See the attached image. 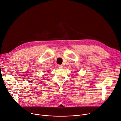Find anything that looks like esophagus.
<instances>
[{
    "instance_id": "obj_1",
    "label": "esophagus",
    "mask_w": 121,
    "mask_h": 121,
    "mask_svg": "<svg viewBox=\"0 0 121 121\" xmlns=\"http://www.w3.org/2000/svg\"><path fill=\"white\" fill-rule=\"evenodd\" d=\"M58 67L59 68H63V66H62V65H59L58 66Z\"/></svg>"
}]
</instances>
